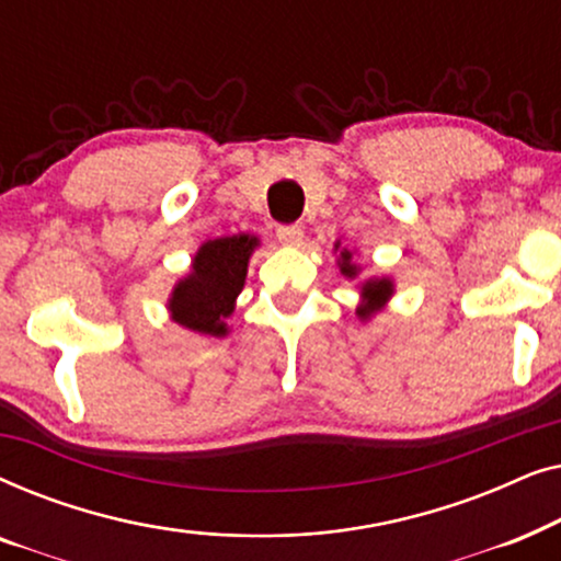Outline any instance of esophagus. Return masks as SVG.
Listing matches in <instances>:
<instances>
[{"label":"esophagus","instance_id":"obj_1","mask_svg":"<svg viewBox=\"0 0 561 561\" xmlns=\"http://www.w3.org/2000/svg\"><path fill=\"white\" fill-rule=\"evenodd\" d=\"M275 234H278V240L283 244H288V248H298V244L304 242V229L296 227V225L278 227V229H275Z\"/></svg>","mask_w":561,"mask_h":561}]
</instances>
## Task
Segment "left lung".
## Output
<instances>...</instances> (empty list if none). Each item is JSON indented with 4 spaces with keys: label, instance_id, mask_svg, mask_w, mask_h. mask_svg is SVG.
I'll return each mask as SVG.
<instances>
[{
    "label": "left lung",
    "instance_id": "obj_1",
    "mask_svg": "<svg viewBox=\"0 0 561 561\" xmlns=\"http://www.w3.org/2000/svg\"><path fill=\"white\" fill-rule=\"evenodd\" d=\"M334 255H336V267H340L344 278L355 280L359 271H363V267L355 263V252L350 248H342V240H336ZM357 288H359V304L355 309V317L359 321H370L375 313L388 309V301L396 294V283L393 278H388V275H373V278L359 280Z\"/></svg>",
    "mask_w": 561,
    "mask_h": 561
}]
</instances>
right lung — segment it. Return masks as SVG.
<instances>
[{
  "label": "right lung",
  "mask_w": 561,
  "mask_h": 561,
  "mask_svg": "<svg viewBox=\"0 0 561 561\" xmlns=\"http://www.w3.org/2000/svg\"><path fill=\"white\" fill-rule=\"evenodd\" d=\"M257 234H229L206 240L191 260V271L179 278L168 296V313L175 324L204 336H227V319L242 294Z\"/></svg>",
  "instance_id": "1"
}]
</instances>
